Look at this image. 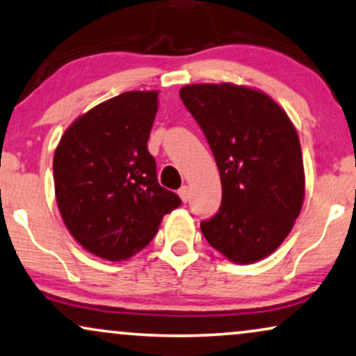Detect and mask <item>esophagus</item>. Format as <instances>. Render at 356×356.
<instances>
[{"label":"esophagus","mask_w":356,"mask_h":356,"mask_svg":"<svg viewBox=\"0 0 356 356\" xmlns=\"http://www.w3.org/2000/svg\"><path fill=\"white\" fill-rule=\"evenodd\" d=\"M178 195H179V197H181V201H183V202H186V201L189 200V195H191V189H189V186H183V188H179Z\"/></svg>","instance_id":"1"}]
</instances>
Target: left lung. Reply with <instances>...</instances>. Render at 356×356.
I'll return each mask as SVG.
<instances>
[{"label": "left lung", "instance_id": "8db88e82", "mask_svg": "<svg viewBox=\"0 0 356 356\" xmlns=\"http://www.w3.org/2000/svg\"><path fill=\"white\" fill-rule=\"evenodd\" d=\"M218 163L222 202L201 222L212 248L248 265L271 255L301 212L306 178L296 127L257 88L197 83L179 90Z\"/></svg>", "mask_w": 356, "mask_h": 356}]
</instances>
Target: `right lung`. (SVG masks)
<instances>
[{"instance_id":"right-lung-1","label":"right lung","mask_w":356,"mask_h":356,"mask_svg":"<svg viewBox=\"0 0 356 356\" xmlns=\"http://www.w3.org/2000/svg\"><path fill=\"white\" fill-rule=\"evenodd\" d=\"M159 91H126L75 119L54 155L55 197L68 232L93 255L127 260L181 200L156 181L149 154Z\"/></svg>"}]
</instances>
